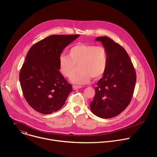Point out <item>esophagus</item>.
<instances>
[{"label":"esophagus","instance_id":"obj_1","mask_svg":"<svg viewBox=\"0 0 157 157\" xmlns=\"http://www.w3.org/2000/svg\"><path fill=\"white\" fill-rule=\"evenodd\" d=\"M81 87H82L81 86H76V85H73V89H74V90H76V89H80Z\"/></svg>","mask_w":157,"mask_h":157}]
</instances>
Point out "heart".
Masks as SVG:
<instances>
[{
    "instance_id": "b5f03b06",
    "label": "heart",
    "mask_w": 157,
    "mask_h": 157,
    "mask_svg": "<svg viewBox=\"0 0 157 157\" xmlns=\"http://www.w3.org/2000/svg\"><path fill=\"white\" fill-rule=\"evenodd\" d=\"M58 63L59 71L64 76L70 78L72 75V82L83 84L89 82L91 78L98 79L105 74L108 58L104 47L80 43L70 49L68 56L61 55ZM77 65L79 71L74 75Z\"/></svg>"
}]
</instances>
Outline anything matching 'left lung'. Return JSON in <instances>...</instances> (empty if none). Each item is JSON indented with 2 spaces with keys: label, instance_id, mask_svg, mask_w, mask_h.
<instances>
[{
  "label": "left lung",
  "instance_id": "left-lung-1",
  "mask_svg": "<svg viewBox=\"0 0 157 157\" xmlns=\"http://www.w3.org/2000/svg\"><path fill=\"white\" fill-rule=\"evenodd\" d=\"M107 53V68L97 82L96 94L90 104L96 116L109 119L120 114L130 104L135 88L136 73L125 50L107 36L96 38Z\"/></svg>",
  "mask_w": 157,
  "mask_h": 157
}]
</instances>
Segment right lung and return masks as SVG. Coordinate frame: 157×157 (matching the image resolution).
Wrapping results in <instances>:
<instances>
[{
  "label": "right lung",
  "mask_w": 157,
  "mask_h": 157,
  "mask_svg": "<svg viewBox=\"0 0 157 157\" xmlns=\"http://www.w3.org/2000/svg\"><path fill=\"white\" fill-rule=\"evenodd\" d=\"M79 35H53L30 48L21 66L19 80L24 96L34 110L50 114L61 109L72 86L59 70L63 50Z\"/></svg>",
  "instance_id": "right-lung-1"
}]
</instances>
